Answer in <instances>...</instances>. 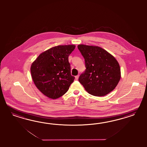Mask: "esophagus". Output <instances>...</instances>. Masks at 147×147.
<instances>
[{
    "instance_id": "esophagus-1",
    "label": "esophagus",
    "mask_w": 147,
    "mask_h": 147,
    "mask_svg": "<svg viewBox=\"0 0 147 147\" xmlns=\"http://www.w3.org/2000/svg\"><path fill=\"white\" fill-rule=\"evenodd\" d=\"M79 75H78V76H76V80H78V79H79Z\"/></svg>"
}]
</instances>
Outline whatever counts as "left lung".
<instances>
[{
	"instance_id": "left-lung-1",
	"label": "left lung",
	"mask_w": 147,
	"mask_h": 147,
	"mask_svg": "<svg viewBox=\"0 0 147 147\" xmlns=\"http://www.w3.org/2000/svg\"><path fill=\"white\" fill-rule=\"evenodd\" d=\"M78 48L85 59L86 69L79 81L86 90L96 96L111 92L121 78L120 67L115 58L98 46L81 44Z\"/></svg>"
}]
</instances>
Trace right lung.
I'll list each match as a JSON object with an SVG mask.
<instances>
[{"label":"right lung","instance_id":"1","mask_svg":"<svg viewBox=\"0 0 147 147\" xmlns=\"http://www.w3.org/2000/svg\"><path fill=\"white\" fill-rule=\"evenodd\" d=\"M74 45H59L40 54L32 63L31 73L37 88L48 98L56 99L68 91L75 77L71 76L68 57Z\"/></svg>","mask_w":147,"mask_h":147}]
</instances>
